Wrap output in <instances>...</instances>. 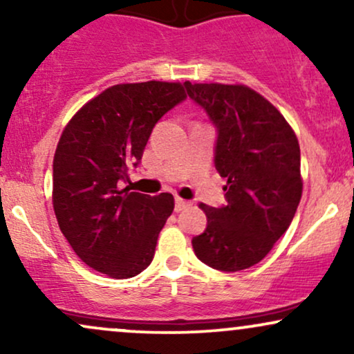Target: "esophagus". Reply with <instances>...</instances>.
Wrapping results in <instances>:
<instances>
[{
    "instance_id": "esophagus-1",
    "label": "esophagus",
    "mask_w": 354,
    "mask_h": 354,
    "mask_svg": "<svg viewBox=\"0 0 354 354\" xmlns=\"http://www.w3.org/2000/svg\"><path fill=\"white\" fill-rule=\"evenodd\" d=\"M186 206H189V201L183 200V198H180V196H178L176 200H174V211H176V213H180V211L185 209Z\"/></svg>"
}]
</instances>
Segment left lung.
<instances>
[{"instance_id": "left-lung-1", "label": "left lung", "mask_w": 354, "mask_h": 354, "mask_svg": "<svg viewBox=\"0 0 354 354\" xmlns=\"http://www.w3.org/2000/svg\"><path fill=\"white\" fill-rule=\"evenodd\" d=\"M218 128L214 165L226 178V205L209 208L193 250L205 265L239 271L256 265L290 228L303 193L299 143L265 96L245 84L185 83Z\"/></svg>"}]
</instances>
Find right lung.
Returning a JSON list of instances; mask_svg holds the SVG:
<instances>
[{
    "label": "right lung",
    "mask_w": 354,
    "mask_h": 354,
    "mask_svg": "<svg viewBox=\"0 0 354 354\" xmlns=\"http://www.w3.org/2000/svg\"><path fill=\"white\" fill-rule=\"evenodd\" d=\"M185 98L181 83L115 84L83 104L61 133L53 160L59 230L81 261L109 278H133L153 261L173 194L149 196L120 181L140 163L158 120Z\"/></svg>",
    "instance_id": "1"
}]
</instances>
